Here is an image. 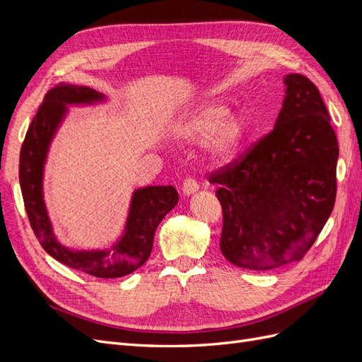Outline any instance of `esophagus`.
<instances>
[{
	"label": "esophagus",
	"mask_w": 362,
	"mask_h": 362,
	"mask_svg": "<svg viewBox=\"0 0 362 362\" xmlns=\"http://www.w3.org/2000/svg\"><path fill=\"white\" fill-rule=\"evenodd\" d=\"M198 189H199V185H198V181H196L194 178L189 177V178L184 180V182H182V193L184 194L189 196V194L194 193Z\"/></svg>",
	"instance_id": "34e87169"
}]
</instances>
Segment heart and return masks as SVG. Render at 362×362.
Returning <instances> with one entry per match:
<instances>
[{
	"mask_svg": "<svg viewBox=\"0 0 362 362\" xmlns=\"http://www.w3.org/2000/svg\"><path fill=\"white\" fill-rule=\"evenodd\" d=\"M245 133V120L226 116V108L216 103L202 104L178 128V136L187 141L208 140V154L216 161L234 156Z\"/></svg>",
	"mask_w": 362,
	"mask_h": 362,
	"instance_id": "obj_1",
	"label": "heart"
}]
</instances>
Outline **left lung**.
I'll return each mask as SVG.
<instances>
[{
	"label": "left lung",
	"mask_w": 362,
	"mask_h": 362,
	"mask_svg": "<svg viewBox=\"0 0 362 362\" xmlns=\"http://www.w3.org/2000/svg\"><path fill=\"white\" fill-rule=\"evenodd\" d=\"M284 81L275 128L208 173L222 205V254L249 270L300 261L335 204L338 141L329 113L310 78L288 74Z\"/></svg>",
	"instance_id": "1"
}]
</instances>
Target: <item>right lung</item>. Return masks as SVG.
Segmentation results:
<instances>
[{
	"label": "right lung",
	"instance_id": "right-lung-1",
	"mask_svg": "<svg viewBox=\"0 0 362 362\" xmlns=\"http://www.w3.org/2000/svg\"><path fill=\"white\" fill-rule=\"evenodd\" d=\"M101 93L86 86L57 84L45 95L27 129L19 157V184L30 225L40 246L74 270L95 278H119L137 270L148 259L158 223L178 202L173 185H152L134 193L125 235L110 250L72 252L52 235L42 198V170L51 137L62 120L66 104L100 101Z\"/></svg>",
	"mask_w": 362,
	"mask_h": 362
}]
</instances>
